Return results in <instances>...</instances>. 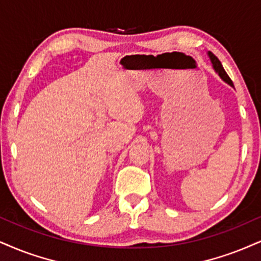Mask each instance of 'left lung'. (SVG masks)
I'll return each instance as SVG.
<instances>
[{
	"label": "left lung",
	"instance_id": "left-lung-1",
	"mask_svg": "<svg viewBox=\"0 0 261 261\" xmlns=\"http://www.w3.org/2000/svg\"><path fill=\"white\" fill-rule=\"evenodd\" d=\"M208 57H209V59H211V62H212V65H213V69H214V71L217 72L218 75L220 76V79L223 80V81H224L225 83H227V85H229V86L233 87V83H232V81H231V79H230V77L227 76V73L225 72V70H224L223 65H221L220 60L218 59V58L215 57L214 54L212 53V52H208Z\"/></svg>",
	"mask_w": 261,
	"mask_h": 261
}]
</instances>
